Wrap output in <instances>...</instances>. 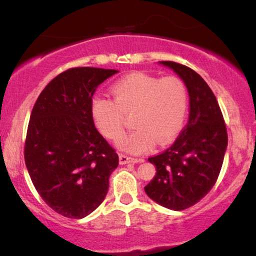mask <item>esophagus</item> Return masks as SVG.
Returning a JSON list of instances; mask_svg holds the SVG:
<instances>
[{
    "mask_svg": "<svg viewBox=\"0 0 256 256\" xmlns=\"http://www.w3.org/2000/svg\"><path fill=\"white\" fill-rule=\"evenodd\" d=\"M118 160H120L121 166H124V164H128V163H138V162H143V160L132 158V157H129V156H127V155H124V154H120V155H118Z\"/></svg>",
    "mask_w": 256,
    "mask_h": 256,
    "instance_id": "1",
    "label": "esophagus"
}]
</instances>
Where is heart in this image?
Masks as SVG:
<instances>
[{"label": "heart", "mask_w": 256, "mask_h": 256, "mask_svg": "<svg viewBox=\"0 0 256 256\" xmlns=\"http://www.w3.org/2000/svg\"><path fill=\"white\" fill-rule=\"evenodd\" d=\"M114 101L94 98L93 120L104 138L118 141L124 132V115L135 113L136 129L120 142L126 152L138 155L152 150L156 142L166 144L183 127L188 110V90L176 76L160 79L135 72L112 87Z\"/></svg>", "instance_id": "b5f03b06"}]
</instances>
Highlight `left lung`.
Wrapping results in <instances>:
<instances>
[{
    "label": "left lung",
    "instance_id": "8db88e82",
    "mask_svg": "<svg viewBox=\"0 0 256 256\" xmlns=\"http://www.w3.org/2000/svg\"><path fill=\"white\" fill-rule=\"evenodd\" d=\"M172 70L190 96L188 124L170 148L148 160L156 174L146 194L164 208L182 211L208 194L222 170L227 130L214 94L197 72L174 62H160Z\"/></svg>",
    "mask_w": 256,
    "mask_h": 256
}]
</instances>
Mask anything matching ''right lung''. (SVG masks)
<instances>
[{"instance_id": "add662e5", "label": "right lung", "mask_w": 256, "mask_h": 256, "mask_svg": "<svg viewBox=\"0 0 256 256\" xmlns=\"http://www.w3.org/2000/svg\"><path fill=\"white\" fill-rule=\"evenodd\" d=\"M118 71L76 68L52 79L30 115L24 160L38 194L59 214L82 219L99 208L118 156L94 126L98 86Z\"/></svg>"}]
</instances>
